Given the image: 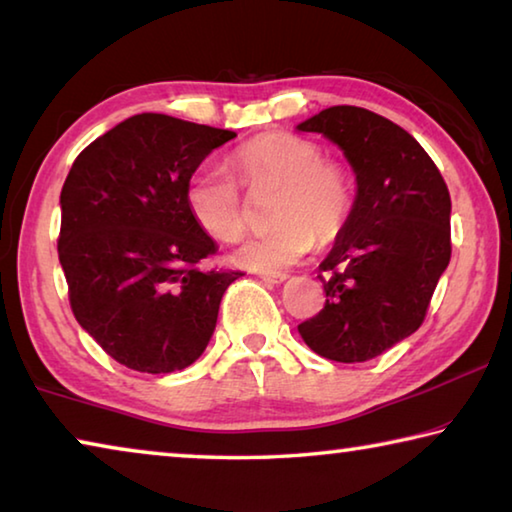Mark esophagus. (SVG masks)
I'll list each match as a JSON object with an SVG mask.
<instances>
[{
    "label": "esophagus",
    "mask_w": 512,
    "mask_h": 512,
    "mask_svg": "<svg viewBox=\"0 0 512 512\" xmlns=\"http://www.w3.org/2000/svg\"><path fill=\"white\" fill-rule=\"evenodd\" d=\"M259 277L268 284H282L284 280H289L287 273H259Z\"/></svg>",
    "instance_id": "obj_1"
}]
</instances>
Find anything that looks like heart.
<instances>
[{
  "instance_id": "1",
  "label": "heart",
  "mask_w": 512,
  "mask_h": 512,
  "mask_svg": "<svg viewBox=\"0 0 512 512\" xmlns=\"http://www.w3.org/2000/svg\"><path fill=\"white\" fill-rule=\"evenodd\" d=\"M239 183L250 194L280 187L271 212L273 230L250 237L235 262L262 273L291 268L318 244L341 235L354 205L348 169L325 158L323 146L305 135L268 131L232 153ZM185 205L207 237L232 244L244 235L248 214L235 178L221 169L196 171L185 185Z\"/></svg>"
}]
</instances>
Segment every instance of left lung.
Masks as SVG:
<instances>
[{
    "mask_svg": "<svg viewBox=\"0 0 512 512\" xmlns=\"http://www.w3.org/2000/svg\"><path fill=\"white\" fill-rule=\"evenodd\" d=\"M298 131L339 144L357 176L350 219L318 266L325 307L298 332L320 357L370 361L427 316L452 257V198L418 140L377 112L332 106Z\"/></svg>",
    "mask_w": 512,
    "mask_h": 512,
    "instance_id": "left-lung-1",
    "label": "left lung"
}]
</instances>
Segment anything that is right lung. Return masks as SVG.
Wrapping results in <instances>:
<instances>
[{"mask_svg":"<svg viewBox=\"0 0 512 512\" xmlns=\"http://www.w3.org/2000/svg\"><path fill=\"white\" fill-rule=\"evenodd\" d=\"M237 133L158 112L121 121L79 153L60 192L58 259L79 325L121 366L183 370L212 339L241 271L201 266L216 244L185 185Z\"/></svg>","mask_w":512,"mask_h":512,"instance_id":"right-lung-1","label":"right lung"}]
</instances>
